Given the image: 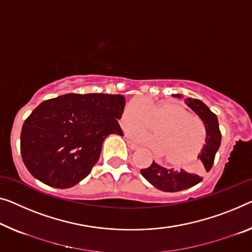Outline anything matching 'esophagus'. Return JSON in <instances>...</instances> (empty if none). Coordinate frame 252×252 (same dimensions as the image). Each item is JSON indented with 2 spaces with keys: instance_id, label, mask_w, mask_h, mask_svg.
<instances>
[{
  "instance_id": "34e87169",
  "label": "esophagus",
  "mask_w": 252,
  "mask_h": 252,
  "mask_svg": "<svg viewBox=\"0 0 252 252\" xmlns=\"http://www.w3.org/2000/svg\"><path fill=\"white\" fill-rule=\"evenodd\" d=\"M126 142H127V146H129V148H130V149L136 150V149H138V148H139V146H138V145H136V144H133L132 141L126 140Z\"/></svg>"
}]
</instances>
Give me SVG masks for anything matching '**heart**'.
<instances>
[{
    "label": "heart",
    "mask_w": 252,
    "mask_h": 252,
    "mask_svg": "<svg viewBox=\"0 0 252 252\" xmlns=\"http://www.w3.org/2000/svg\"><path fill=\"white\" fill-rule=\"evenodd\" d=\"M120 125L130 137L148 145L170 166L181 167L196 158L204 148L206 126L199 116L178 102L153 103L133 99L126 105ZM154 126L156 136L141 128Z\"/></svg>",
    "instance_id": "1"
}]
</instances>
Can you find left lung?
Segmentation results:
<instances>
[{"mask_svg":"<svg viewBox=\"0 0 252 252\" xmlns=\"http://www.w3.org/2000/svg\"><path fill=\"white\" fill-rule=\"evenodd\" d=\"M174 97H182L179 94L173 95ZM186 104L191 110L199 115L206 126V145L202 148L200 155L198 157L201 160V167L197 173H189L185 170L174 171L173 168H165L160 165L153 162L152 165L147 168H142L140 171L141 175L147 180L158 190L165 191V192H176V191H182L189 188L198 185L201 182L202 176L200 172L209 171L214 164L215 155L220 146V134L219 120L216 114H214L209 107L201 100L196 98H187ZM204 166L202 167V165Z\"/></svg>","mask_w":252,"mask_h":252,"instance_id":"8db88e82","label":"left lung"}]
</instances>
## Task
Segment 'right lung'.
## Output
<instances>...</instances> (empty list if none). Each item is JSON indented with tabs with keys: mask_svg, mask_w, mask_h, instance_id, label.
Returning <instances> with one entry per match:
<instances>
[{
	"mask_svg": "<svg viewBox=\"0 0 252 252\" xmlns=\"http://www.w3.org/2000/svg\"><path fill=\"white\" fill-rule=\"evenodd\" d=\"M122 95L65 94L40 103L22 126V160L33 178L67 189L87 176L99 159L105 138L123 136L118 120Z\"/></svg>",
	"mask_w": 252,
	"mask_h": 252,
	"instance_id": "1",
	"label": "right lung"
}]
</instances>
